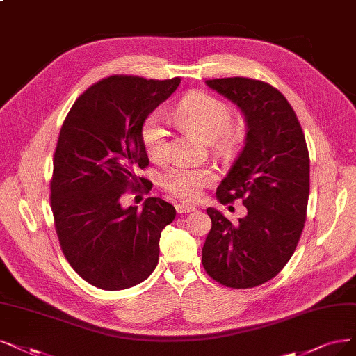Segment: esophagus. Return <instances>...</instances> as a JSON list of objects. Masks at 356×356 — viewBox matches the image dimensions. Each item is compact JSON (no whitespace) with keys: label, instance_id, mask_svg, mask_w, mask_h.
<instances>
[{"label":"esophagus","instance_id":"1","mask_svg":"<svg viewBox=\"0 0 356 356\" xmlns=\"http://www.w3.org/2000/svg\"><path fill=\"white\" fill-rule=\"evenodd\" d=\"M176 211H177L179 214L192 213V211H195V207H193V205H188V204H177V205H176Z\"/></svg>","mask_w":356,"mask_h":356}]
</instances>
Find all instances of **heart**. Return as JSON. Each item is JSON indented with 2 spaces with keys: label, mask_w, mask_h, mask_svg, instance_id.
Listing matches in <instances>:
<instances>
[{
  "label": "heart",
  "mask_w": 356,
  "mask_h": 356,
  "mask_svg": "<svg viewBox=\"0 0 356 356\" xmlns=\"http://www.w3.org/2000/svg\"><path fill=\"white\" fill-rule=\"evenodd\" d=\"M232 107L225 99L207 92H191L177 105L179 120L208 140L218 152H229L242 140L243 130L232 122ZM140 138L145 152L154 161H163L168 154V129L161 111L151 113L142 124ZM216 181V173L207 167L177 164L160 177L161 186L180 200L193 201L205 186Z\"/></svg>",
  "instance_id": "1"
}]
</instances>
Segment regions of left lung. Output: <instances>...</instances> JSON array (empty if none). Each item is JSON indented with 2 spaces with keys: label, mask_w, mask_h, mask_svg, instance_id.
I'll list each match as a JSON object with an SVG mask.
<instances>
[{
  "label": "left lung",
  "mask_w": 356,
  "mask_h": 356,
  "mask_svg": "<svg viewBox=\"0 0 356 356\" xmlns=\"http://www.w3.org/2000/svg\"><path fill=\"white\" fill-rule=\"evenodd\" d=\"M246 118L245 147L217 188L221 204L242 200L239 222L207 208L213 221L202 266L222 286L249 289L271 280L293 255L307 220L309 154L305 135L279 89L249 77L209 79Z\"/></svg>",
  "instance_id": "left-lung-1"
}]
</instances>
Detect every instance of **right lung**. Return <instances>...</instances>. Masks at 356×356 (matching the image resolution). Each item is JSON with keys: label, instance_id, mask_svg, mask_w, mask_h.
<instances>
[{"label": "right lung", "instance_id": "obj_1", "mask_svg": "<svg viewBox=\"0 0 356 356\" xmlns=\"http://www.w3.org/2000/svg\"><path fill=\"white\" fill-rule=\"evenodd\" d=\"M180 85L113 74L89 86L65 115L52 161L51 209L61 251L83 280L122 291L155 270L163 229L175 207L147 198L142 211L122 208L127 191L149 192L136 171L149 165L140 130ZM144 188H142L141 186Z\"/></svg>", "mask_w": 356, "mask_h": 356}]
</instances>
